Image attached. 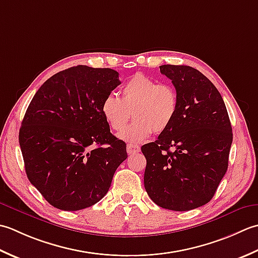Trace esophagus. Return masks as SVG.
I'll return each mask as SVG.
<instances>
[{
  "mask_svg": "<svg viewBox=\"0 0 258 258\" xmlns=\"http://www.w3.org/2000/svg\"><path fill=\"white\" fill-rule=\"evenodd\" d=\"M139 151H140V147L139 146L134 145V144L127 145L128 155H134V154H137V152H139Z\"/></svg>",
  "mask_w": 258,
  "mask_h": 258,
  "instance_id": "34e87169",
  "label": "esophagus"
}]
</instances>
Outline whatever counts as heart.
I'll return each mask as SVG.
<instances>
[{
  "instance_id": "obj_1",
  "label": "heart",
  "mask_w": 258,
  "mask_h": 258,
  "mask_svg": "<svg viewBox=\"0 0 258 258\" xmlns=\"http://www.w3.org/2000/svg\"><path fill=\"white\" fill-rule=\"evenodd\" d=\"M178 110V94L169 85H162L143 73H137L123 83L120 98L108 94L101 111L108 124L121 131L133 115L135 121L119 137L129 143H141L152 134L170 127Z\"/></svg>"
}]
</instances>
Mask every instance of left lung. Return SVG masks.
I'll return each instance as SVG.
<instances>
[{
  "mask_svg": "<svg viewBox=\"0 0 258 258\" xmlns=\"http://www.w3.org/2000/svg\"><path fill=\"white\" fill-rule=\"evenodd\" d=\"M159 68L175 86L178 110L170 127L141 147L145 188L158 206L186 212L216 192L228 168L232 124L222 96L202 72L188 66Z\"/></svg>",
  "mask_w": 258,
  "mask_h": 258,
  "instance_id": "8db88e82",
  "label": "left lung"
}]
</instances>
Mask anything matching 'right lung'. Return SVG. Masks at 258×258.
<instances>
[{"label":"right lung","mask_w":258,"mask_h":258,"mask_svg":"<svg viewBox=\"0 0 258 258\" xmlns=\"http://www.w3.org/2000/svg\"><path fill=\"white\" fill-rule=\"evenodd\" d=\"M120 83L109 68L72 67L31 100L19 143L30 182L53 207L75 212L98 203L127 159V146L110 133L101 111Z\"/></svg>","instance_id":"right-lung-1"}]
</instances>
